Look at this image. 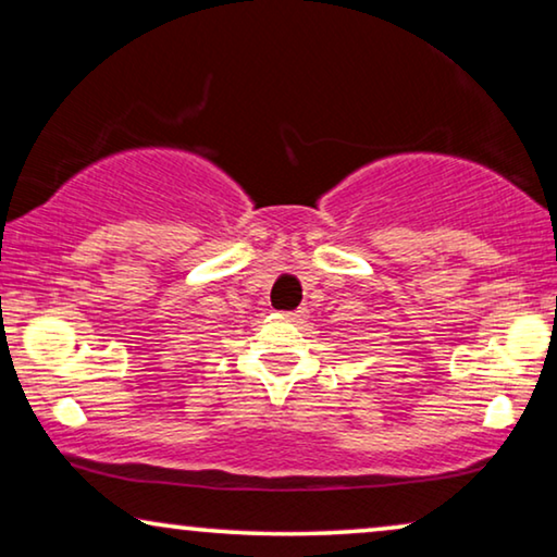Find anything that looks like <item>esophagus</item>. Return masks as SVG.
<instances>
[{
  "instance_id": "esophagus-1",
  "label": "esophagus",
  "mask_w": 557,
  "mask_h": 557,
  "mask_svg": "<svg viewBox=\"0 0 557 557\" xmlns=\"http://www.w3.org/2000/svg\"><path fill=\"white\" fill-rule=\"evenodd\" d=\"M307 317V311L304 309H296V311H286L284 319H288V322H301V319Z\"/></svg>"
}]
</instances>
